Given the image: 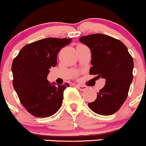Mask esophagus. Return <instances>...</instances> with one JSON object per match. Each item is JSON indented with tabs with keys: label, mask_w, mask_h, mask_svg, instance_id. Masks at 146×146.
<instances>
[{
	"label": "esophagus",
	"mask_w": 146,
	"mask_h": 146,
	"mask_svg": "<svg viewBox=\"0 0 146 146\" xmlns=\"http://www.w3.org/2000/svg\"><path fill=\"white\" fill-rule=\"evenodd\" d=\"M76 86L77 88H78V89H80V90H84L87 88V87L86 86H83V85H80V84H77Z\"/></svg>",
	"instance_id": "1"
}]
</instances>
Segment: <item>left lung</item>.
Masks as SVG:
<instances>
[{
  "label": "left lung",
  "mask_w": 146,
  "mask_h": 146,
  "mask_svg": "<svg viewBox=\"0 0 146 146\" xmlns=\"http://www.w3.org/2000/svg\"><path fill=\"white\" fill-rule=\"evenodd\" d=\"M80 41L91 51L90 74L106 80L104 86L88 107L99 115H113L128 97L133 79V59L122 42L107 35L95 33L81 37Z\"/></svg>",
  "instance_id": "obj_1"
}]
</instances>
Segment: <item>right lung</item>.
I'll list each match as a JSON object with an SVG mask.
<instances>
[{
	"label": "right lung",
	"instance_id": "obj_1",
	"mask_svg": "<svg viewBox=\"0 0 146 146\" xmlns=\"http://www.w3.org/2000/svg\"><path fill=\"white\" fill-rule=\"evenodd\" d=\"M71 38H48L27 44L14 58L11 66L13 86L20 101L36 117L54 115L62 104L66 85L50 83L49 68L57 64V56Z\"/></svg>",
	"mask_w": 146,
	"mask_h": 146
}]
</instances>
